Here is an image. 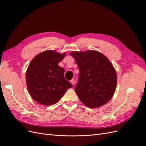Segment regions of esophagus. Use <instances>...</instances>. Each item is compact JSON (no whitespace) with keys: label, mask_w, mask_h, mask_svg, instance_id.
Listing matches in <instances>:
<instances>
[{"label":"esophagus","mask_w":146,"mask_h":146,"mask_svg":"<svg viewBox=\"0 0 146 146\" xmlns=\"http://www.w3.org/2000/svg\"><path fill=\"white\" fill-rule=\"evenodd\" d=\"M70 82L72 83V85H74V80L73 79H72L71 80H70Z\"/></svg>","instance_id":"1"}]
</instances>
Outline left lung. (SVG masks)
<instances>
[{"instance_id":"left-lung-1","label":"left lung","mask_w":146,"mask_h":146,"mask_svg":"<svg viewBox=\"0 0 146 146\" xmlns=\"http://www.w3.org/2000/svg\"><path fill=\"white\" fill-rule=\"evenodd\" d=\"M76 60L79 73L75 91L80 101L91 108L107 104L117 85V73L112 64L101 53L88 50L70 53Z\"/></svg>"}]
</instances>
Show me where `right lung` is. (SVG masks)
<instances>
[{
    "label": "right lung",
    "instance_id": "add662e5",
    "mask_svg": "<svg viewBox=\"0 0 146 146\" xmlns=\"http://www.w3.org/2000/svg\"><path fill=\"white\" fill-rule=\"evenodd\" d=\"M66 55L55 50L37 55L27 69L26 80L29 93L35 101L50 106L56 104L72 84L64 78V69L58 66Z\"/></svg>",
    "mask_w": 146,
    "mask_h": 146
}]
</instances>
